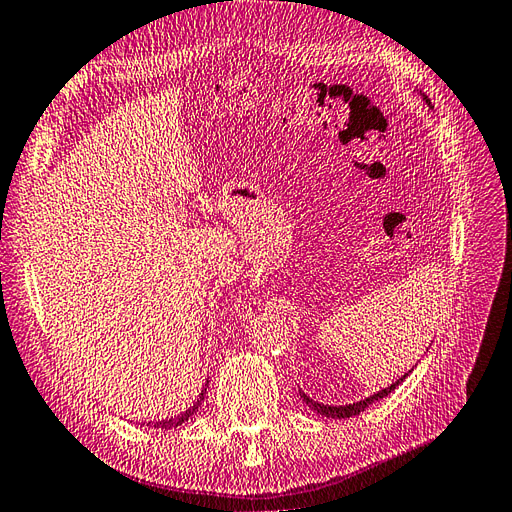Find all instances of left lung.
<instances>
[{"label": "left lung", "mask_w": 512, "mask_h": 512, "mask_svg": "<svg viewBox=\"0 0 512 512\" xmlns=\"http://www.w3.org/2000/svg\"><path fill=\"white\" fill-rule=\"evenodd\" d=\"M426 103L430 106V99H426ZM406 378V374L400 378V381H396L393 383L391 387H387V389H383V391H378V393H374V396H370V398H365V400H361V402H355V404H346V406H329V404H318L316 400H311L309 396H305L303 391H300V398L305 400V404H309V409H313L316 413H320V415H326V417H352V415H359L363 409H368V404H372V402H376V400H381V398H385V396H389V393L396 389L402 381Z\"/></svg>", "instance_id": "obj_1"}]
</instances>
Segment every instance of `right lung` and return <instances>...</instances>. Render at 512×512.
<instances>
[{
	"mask_svg": "<svg viewBox=\"0 0 512 512\" xmlns=\"http://www.w3.org/2000/svg\"><path fill=\"white\" fill-rule=\"evenodd\" d=\"M203 398H205V389L201 391V398L196 400V404L192 406V409H188L186 413H181L179 417H170V419H162V422H155V424H151V426H155V428H164V430H170V428H175V426H181L183 422H186L188 417H192L196 411H199V406H201V402H203Z\"/></svg>",
	"mask_w": 512,
	"mask_h": 512,
	"instance_id": "right-lung-1",
	"label": "right lung"
}]
</instances>
